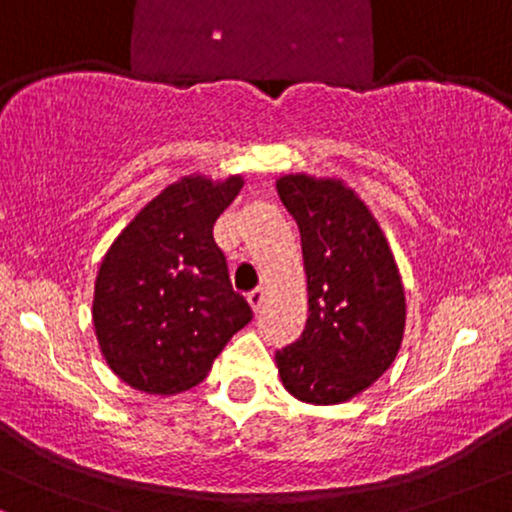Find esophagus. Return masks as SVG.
I'll list each match as a JSON object with an SVG mask.
<instances>
[{
  "instance_id": "esophagus-1",
  "label": "esophagus",
  "mask_w": 512,
  "mask_h": 512,
  "mask_svg": "<svg viewBox=\"0 0 512 512\" xmlns=\"http://www.w3.org/2000/svg\"><path fill=\"white\" fill-rule=\"evenodd\" d=\"M264 300H267V291H264L262 286L255 288V291H252V293H248V303H250V307H252V310H255V312L262 310Z\"/></svg>"
}]
</instances>
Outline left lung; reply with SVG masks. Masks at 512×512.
<instances>
[{"label": "left lung", "mask_w": 512, "mask_h": 512, "mask_svg": "<svg viewBox=\"0 0 512 512\" xmlns=\"http://www.w3.org/2000/svg\"><path fill=\"white\" fill-rule=\"evenodd\" d=\"M300 229L307 276L303 336L276 353L283 389L310 405L355 398L396 360L405 291L379 221L341 178L276 181Z\"/></svg>", "instance_id": "obj_1"}]
</instances>
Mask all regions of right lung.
<instances>
[{
    "label": "right lung",
    "instance_id": "right-lung-1",
    "mask_svg": "<svg viewBox=\"0 0 512 512\" xmlns=\"http://www.w3.org/2000/svg\"><path fill=\"white\" fill-rule=\"evenodd\" d=\"M243 176L190 174L131 219L102 257L92 324L121 381L150 396H176L207 377L214 357L252 319L231 288L212 229Z\"/></svg>",
    "mask_w": 512,
    "mask_h": 512
}]
</instances>
